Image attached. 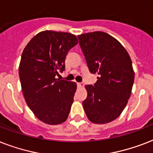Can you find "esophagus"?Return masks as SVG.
<instances>
[{"mask_svg":"<svg viewBox=\"0 0 153 153\" xmlns=\"http://www.w3.org/2000/svg\"><path fill=\"white\" fill-rule=\"evenodd\" d=\"M77 86L79 88H82L84 87V84L83 83H77Z\"/></svg>","mask_w":153,"mask_h":153,"instance_id":"34e87169","label":"esophagus"}]
</instances>
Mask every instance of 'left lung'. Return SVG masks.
I'll use <instances>...</instances> for the list:
<instances>
[{
    "mask_svg": "<svg viewBox=\"0 0 153 153\" xmlns=\"http://www.w3.org/2000/svg\"><path fill=\"white\" fill-rule=\"evenodd\" d=\"M78 39L89 71L98 74L94 86L85 85L83 108L92 123L107 124L121 114L130 97L135 76L132 60L125 47L105 32L80 34Z\"/></svg>",
    "mask_w": 153,
    "mask_h": 153,
    "instance_id": "left-lung-1",
    "label": "left lung"
}]
</instances>
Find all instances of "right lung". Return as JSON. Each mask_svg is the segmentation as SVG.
<instances>
[{"instance_id":"right-lung-1","label":"right lung","mask_w":153,"mask_h":153,"mask_svg":"<svg viewBox=\"0 0 153 153\" xmlns=\"http://www.w3.org/2000/svg\"><path fill=\"white\" fill-rule=\"evenodd\" d=\"M77 43L73 34L45 30L24 48L19 65L24 97L33 114L47 125L62 124L70 112L76 84L56 76L65 70L66 55Z\"/></svg>"}]
</instances>
